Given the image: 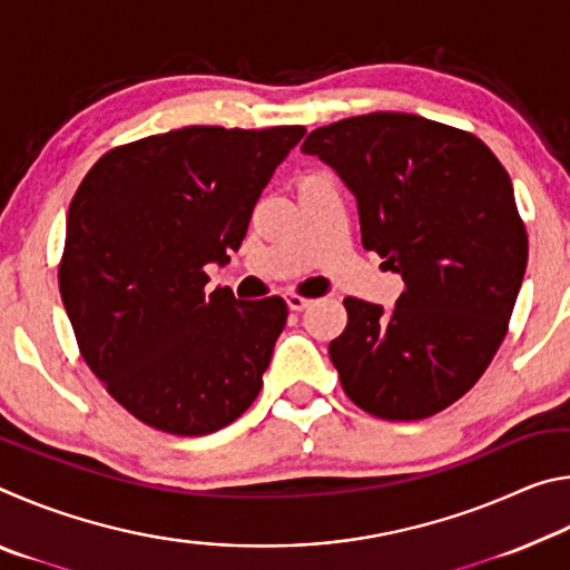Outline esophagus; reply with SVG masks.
<instances>
[{"instance_id":"obj_1","label":"esophagus","mask_w":570,"mask_h":570,"mask_svg":"<svg viewBox=\"0 0 570 570\" xmlns=\"http://www.w3.org/2000/svg\"><path fill=\"white\" fill-rule=\"evenodd\" d=\"M314 304V298H306V296H298V294H286V306L292 308V312H304Z\"/></svg>"}]
</instances>
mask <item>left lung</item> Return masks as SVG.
Instances as JSON below:
<instances>
[{"mask_svg": "<svg viewBox=\"0 0 570 570\" xmlns=\"http://www.w3.org/2000/svg\"><path fill=\"white\" fill-rule=\"evenodd\" d=\"M356 198L362 246L402 276L397 304L344 298L330 344L342 387L382 420H422L480 380L508 332L528 236L505 168L475 135L407 112L308 132Z\"/></svg>", "mask_w": 570, "mask_h": 570, "instance_id": "8db88e82", "label": "left lung"}]
</instances>
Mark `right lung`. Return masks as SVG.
<instances>
[{"instance_id":"add662e5","label":"right lung","mask_w":570,"mask_h":570,"mask_svg":"<svg viewBox=\"0 0 570 570\" xmlns=\"http://www.w3.org/2000/svg\"><path fill=\"white\" fill-rule=\"evenodd\" d=\"M304 128L190 125L115 148L67 214L60 294L80 352L125 410L196 438L240 417L262 392L286 324L282 296L206 292L256 200Z\"/></svg>"}]
</instances>
